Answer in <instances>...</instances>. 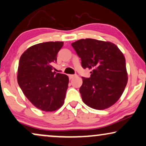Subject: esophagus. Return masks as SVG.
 I'll return each mask as SVG.
<instances>
[{
    "mask_svg": "<svg viewBox=\"0 0 146 146\" xmlns=\"http://www.w3.org/2000/svg\"><path fill=\"white\" fill-rule=\"evenodd\" d=\"M69 78L70 79H72V78H74V77H76V75H73V74H70L69 76Z\"/></svg>",
    "mask_w": 146,
    "mask_h": 146,
    "instance_id": "34e87169",
    "label": "esophagus"
}]
</instances>
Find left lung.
<instances>
[{
  "instance_id": "8db88e82",
  "label": "left lung",
  "mask_w": 146,
  "mask_h": 146,
  "mask_svg": "<svg viewBox=\"0 0 146 146\" xmlns=\"http://www.w3.org/2000/svg\"><path fill=\"white\" fill-rule=\"evenodd\" d=\"M72 46L81 58L83 68L92 70L82 78V99L88 106L104 110L114 104L127 82L125 59L114 44L98 40L80 39Z\"/></svg>"
}]
</instances>
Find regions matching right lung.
Returning <instances> with one entry per match:
<instances>
[{
    "label": "right lung",
    "instance_id": "add662e5",
    "mask_svg": "<svg viewBox=\"0 0 146 146\" xmlns=\"http://www.w3.org/2000/svg\"><path fill=\"white\" fill-rule=\"evenodd\" d=\"M63 44L59 41L37 44L20 58L18 83L25 96L41 110H56L64 102L69 78L53 71L52 66Z\"/></svg>",
    "mask_w": 146,
    "mask_h": 146
}]
</instances>
